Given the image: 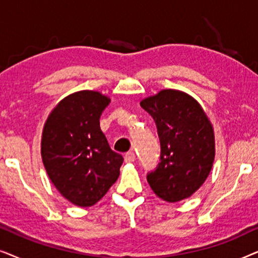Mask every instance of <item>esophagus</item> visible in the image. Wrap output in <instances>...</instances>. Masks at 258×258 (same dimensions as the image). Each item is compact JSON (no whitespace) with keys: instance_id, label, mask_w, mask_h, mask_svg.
I'll list each match as a JSON object with an SVG mask.
<instances>
[{"instance_id":"1","label":"esophagus","mask_w":258,"mask_h":258,"mask_svg":"<svg viewBox=\"0 0 258 258\" xmlns=\"http://www.w3.org/2000/svg\"><path fill=\"white\" fill-rule=\"evenodd\" d=\"M124 161L125 163H132V162L135 161V154H134L133 151H128V153L124 155Z\"/></svg>"}]
</instances>
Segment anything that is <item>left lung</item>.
<instances>
[{
	"label": "left lung",
	"instance_id": "obj_1",
	"mask_svg": "<svg viewBox=\"0 0 258 258\" xmlns=\"http://www.w3.org/2000/svg\"><path fill=\"white\" fill-rule=\"evenodd\" d=\"M156 122L161 162L147 176L167 202L185 200L206 182L215 160V134L201 104L184 91L163 89L141 101Z\"/></svg>",
	"mask_w": 258,
	"mask_h": 258
}]
</instances>
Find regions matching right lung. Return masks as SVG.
<instances>
[{
  "mask_svg": "<svg viewBox=\"0 0 258 258\" xmlns=\"http://www.w3.org/2000/svg\"><path fill=\"white\" fill-rule=\"evenodd\" d=\"M110 98L81 90L55 105L44 123L41 155L59 194L77 207H91L117 181L123 157L109 147L100 126Z\"/></svg>",
  "mask_w": 258,
  "mask_h": 258,
  "instance_id": "1",
  "label": "right lung"
}]
</instances>
